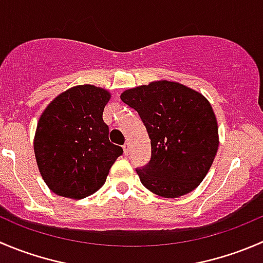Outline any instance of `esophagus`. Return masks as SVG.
Returning <instances> with one entry per match:
<instances>
[{"label":"esophagus","mask_w":263,"mask_h":263,"mask_svg":"<svg viewBox=\"0 0 263 263\" xmlns=\"http://www.w3.org/2000/svg\"><path fill=\"white\" fill-rule=\"evenodd\" d=\"M123 152H124V154L128 155V153H129V144H128V142L123 145Z\"/></svg>","instance_id":"esophagus-1"}]
</instances>
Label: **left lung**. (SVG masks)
<instances>
[{
  "instance_id": "obj_1",
  "label": "left lung",
  "mask_w": 263,
  "mask_h": 263,
  "mask_svg": "<svg viewBox=\"0 0 263 263\" xmlns=\"http://www.w3.org/2000/svg\"><path fill=\"white\" fill-rule=\"evenodd\" d=\"M146 127L152 159L136 170L142 185L163 198L195 190L207 176L218 150V124L210 101L173 81H154L123 91Z\"/></svg>"
}]
</instances>
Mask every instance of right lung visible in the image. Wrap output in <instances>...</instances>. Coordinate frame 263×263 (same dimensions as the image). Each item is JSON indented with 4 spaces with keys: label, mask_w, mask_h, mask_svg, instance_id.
<instances>
[{
    "label": "right lung",
    "mask_w": 263,
    "mask_h": 263,
    "mask_svg": "<svg viewBox=\"0 0 263 263\" xmlns=\"http://www.w3.org/2000/svg\"><path fill=\"white\" fill-rule=\"evenodd\" d=\"M111 95L93 85H80L56 96L35 128V162L56 195L83 199L105 183L123 149L109 141L103 111Z\"/></svg>",
    "instance_id": "1"
}]
</instances>
